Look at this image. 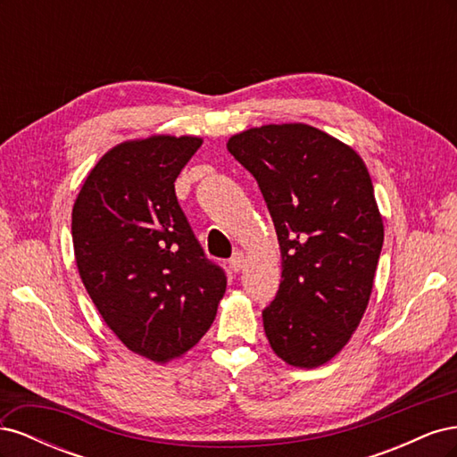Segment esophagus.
Masks as SVG:
<instances>
[{"label": "esophagus", "mask_w": 457, "mask_h": 457, "mask_svg": "<svg viewBox=\"0 0 457 457\" xmlns=\"http://www.w3.org/2000/svg\"><path fill=\"white\" fill-rule=\"evenodd\" d=\"M244 262H245L244 253H242V252H237V253H234V255L230 257V262H228L230 270H232V272H240V270L244 269Z\"/></svg>", "instance_id": "obj_1"}]
</instances>
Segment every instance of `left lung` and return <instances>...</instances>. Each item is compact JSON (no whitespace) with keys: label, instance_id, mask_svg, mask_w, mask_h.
Returning a JSON list of instances; mask_svg holds the SVG:
<instances>
[{"label":"left lung","instance_id":"obj_1","mask_svg":"<svg viewBox=\"0 0 457 457\" xmlns=\"http://www.w3.org/2000/svg\"><path fill=\"white\" fill-rule=\"evenodd\" d=\"M227 148L267 202L282 255L278 294L262 311L274 354L294 368L329 362L366 312L383 219L354 148L307 123H269Z\"/></svg>","mask_w":457,"mask_h":457}]
</instances>
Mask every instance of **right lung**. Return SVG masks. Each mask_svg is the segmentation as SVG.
I'll return each instance as SVG.
<instances>
[{"label": "right lung", "mask_w": 457, "mask_h": 457, "mask_svg": "<svg viewBox=\"0 0 457 457\" xmlns=\"http://www.w3.org/2000/svg\"><path fill=\"white\" fill-rule=\"evenodd\" d=\"M202 143L123 141L95 163L72 207L76 267L96 311L131 353L156 364L195 347L227 289L175 196V179Z\"/></svg>", "instance_id": "obj_1"}]
</instances>
